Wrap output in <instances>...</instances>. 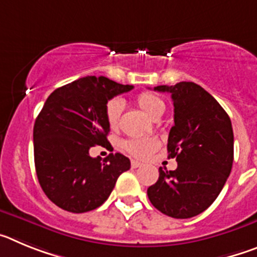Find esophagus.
Instances as JSON below:
<instances>
[{"instance_id": "34e87169", "label": "esophagus", "mask_w": 257, "mask_h": 257, "mask_svg": "<svg viewBox=\"0 0 257 257\" xmlns=\"http://www.w3.org/2000/svg\"><path fill=\"white\" fill-rule=\"evenodd\" d=\"M142 163L138 162V161H131V167L133 169H138V167H142Z\"/></svg>"}]
</instances>
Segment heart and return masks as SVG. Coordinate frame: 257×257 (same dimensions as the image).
I'll list each match as a JSON object with an SVG mask.
<instances>
[{"instance_id":"1","label":"heart","mask_w":257,"mask_h":257,"mask_svg":"<svg viewBox=\"0 0 257 257\" xmlns=\"http://www.w3.org/2000/svg\"><path fill=\"white\" fill-rule=\"evenodd\" d=\"M136 104L139 105L143 112L151 118H157L158 115H162L165 112V103L162 99L157 95L151 92H143L136 97ZM122 110H123V103L119 99H112L109 100L105 105V119L108 122L109 127L114 130L119 124ZM158 142L153 138H143V139H130L122 144V148L131 154L135 158L144 160L151 156L157 148H158Z\"/></svg>"}]
</instances>
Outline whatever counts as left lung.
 I'll list each match as a JSON object with an SVG mask.
<instances>
[{"label": "left lung", "instance_id": "1", "mask_svg": "<svg viewBox=\"0 0 257 257\" xmlns=\"http://www.w3.org/2000/svg\"><path fill=\"white\" fill-rule=\"evenodd\" d=\"M170 92L174 122L169 134V158L178 169L165 171L148 188L152 205L167 216L189 219L210 207L233 166L234 136L229 115L205 88L194 82L157 86Z\"/></svg>", "mask_w": 257, "mask_h": 257}]
</instances>
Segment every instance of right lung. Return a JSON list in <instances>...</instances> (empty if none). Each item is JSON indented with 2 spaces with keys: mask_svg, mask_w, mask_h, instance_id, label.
Here are the masks:
<instances>
[{
  "mask_svg": "<svg viewBox=\"0 0 257 257\" xmlns=\"http://www.w3.org/2000/svg\"><path fill=\"white\" fill-rule=\"evenodd\" d=\"M106 77L87 76L56 88L47 97L33 127L35 165L40 185L58 207L74 213L101 206L130 160L110 153L105 160L88 153L109 145L105 105L133 90Z\"/></svg>",
  "mask_w": 257,
  "mask_h": 257,
  "instance_id": "obj_1",
  "label": "right lung"
}]
</instances>
